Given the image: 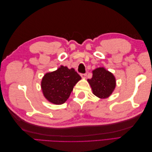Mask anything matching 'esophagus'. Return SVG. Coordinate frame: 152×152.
<instances>
[{"label": "esophagus", "mask_w": 152, "mask_h": 152, "mask_svg": "<svg viewBox=\"0 0 152 152\" xmlns=\"http://www.w3.org/2000/svg\"><path fill=\"white\" fill-rule=\"evenodd\" d=\"M80 76H81V77L82 78V79H86V76H87V74H86V73H83V74H81Z\"/></svg>", "instance_id": "34e87169"}]
</instances>
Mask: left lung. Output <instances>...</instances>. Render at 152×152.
<instances>
[{"mask_svg":"<svg viewBox=\"0 0 152 152\" xmlns=\"http://www.w3.org/2000/svg\"><path fill=\"white\" fill-rule=\"evenodd\" d=\"M93 77L87 79L93 93L100 99L108 98L116 87V79L112 72L104 67L93 70Z\"/></svg>","mask_w":152,"mask_h":152,"instance_id":"left-lung-1","label":"left lung"}]
</instances>
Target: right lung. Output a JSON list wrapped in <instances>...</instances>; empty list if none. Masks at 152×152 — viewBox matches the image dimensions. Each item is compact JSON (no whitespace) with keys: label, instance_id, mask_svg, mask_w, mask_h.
Masks as SVG:
<instances>
[{"label":"right lung","instance_id":"1","mask_svg":"<svg viewBox=\"0 0 152 152\" xmlns=\"http://www.w3.org/2000/svg\"><path fill=\"white\" fill-rule=\"evenodd\" d=\"M80 79L74 68L61 65L56 70L45 73L41 81V89L48 102L61 104L68 99L73 87Z\"/></svg>","mask_w":152,"mask_h":152}]
</instances>
